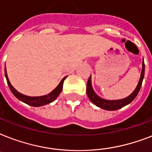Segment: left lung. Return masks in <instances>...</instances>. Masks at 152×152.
<instances>
[{"mask_svg":"<svg viewBox=\"0 0 152 152\" xmlns=\"http://www.w3.org/2000/svg\"><path fill=\"white\" fill-rule=\"evenodd\" d=\"M144 70H145V65H144V62L143 61V63H142V71L141 74H140V78L139 83L137 84V88L134 90V91L131 95H129L128 97L125 98V99L118 100H106L104 99H102L93 90L92 86H91V76L88 79V83H87V95H88L89 99L95 105H96V106L100 107V108L106 110H116L121 109L123 106H126L128 104H129L130 102H132L134 100L135 98L137 97V95H138V93H139L140 90V88H141L142 82H143V80H144Z\"/></svg>","mask_w":152,"mask_h":152,"instance_id":"obj_1","label":"left lung"}]
</instances>
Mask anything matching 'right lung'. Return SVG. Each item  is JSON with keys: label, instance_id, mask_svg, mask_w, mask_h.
Listing matches in <instances>:
<instances>
[{"label": "right lung", "instance_id": "1", "mask_svg": "<svg viewBox=\"0 0 152 152\" xmlns=\"http://www.w3.org/2000/svg\"><path fill=\"white\" fill-rule=\"evenodd\" d=\"M4 74H5V77L6 80H7V83H8V87L10 88L11 91L12 92L13 95H15V97L17 98L19 100L25 103L28 104V105L32 106H44V105L50 103V102L54 101L57 98V96L60 95V93L61 92L62 88H63V83H64V80L67 77V76H65V77L62 79L61 81L60 82V83L57 85V88H55L54 90H53L50 93H49L48 95H43V96H37V97H31V96L23 95V94L17 91L15 88H13L12 85L11 84L10 82H9V80L8 78L6 69H4Z\"/></svg>", "mask_w": 152, "mask_h": 152}]
</instances>
